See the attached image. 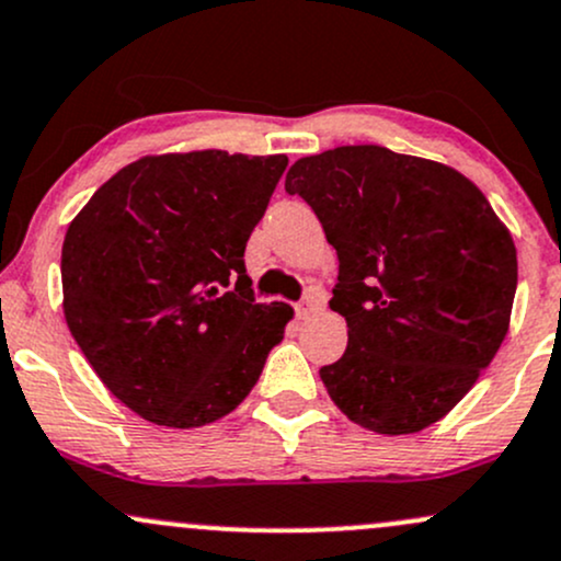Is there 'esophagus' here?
<instances>
[{"instance_id":"esophagus-1","label":"esophagus","mask_w":561,"mask_h":561,"mask_svg":"<svg viewBox=\"0 0 561 561\" xmlns=\"http://www.w3.org/2000/svg\"><path fill=\"white\" fill-rule=\"evenodd\" d=\"M319 309H322V298H319L317 293H309L298 306H295V313H298V319H309Z\"/></svg>"}]
</instances>
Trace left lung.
Returning <instances> with one entry per match:
<instances>
[{
	"mask_svg": "<svg viewBox=\"0 0 561 561\" xmlns=\"http://www.w3.org/2000/svg\"><path fill=\"white\" fill-rule=\"evenodd\" d=\"M337 252L330 309L348 346L319 370L375 434H415L477 383L508 332L516 248L466 175L383 146H337L285 178Z\"/></svg>",
	"mask_w": 561,
	"mask_h": 561,
	"instance_id": "1",
	"label": "left lung"
}]
</instances>
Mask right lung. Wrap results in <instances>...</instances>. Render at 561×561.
I'll list each match as a JSON object with an SVG mask.
<instances>
[{
    "mask_svg": "<svg viewBox=\"0 0 561 561\" xmlns=\"http://www.w3.org/2000/svg\"><path fill=\"white\" fill-rule=\"evenodd\" d=\"M285 153H159L108 178L60 252L64 313L106 389L146 421L199 428L252 391L293 319L255 304L244 248Z\"/></svg>",
    "mask_w": 561,
    "mask_h": 561,
    "instance_id": "obj_1",
    "label": "right lung"
}]
</instances>
